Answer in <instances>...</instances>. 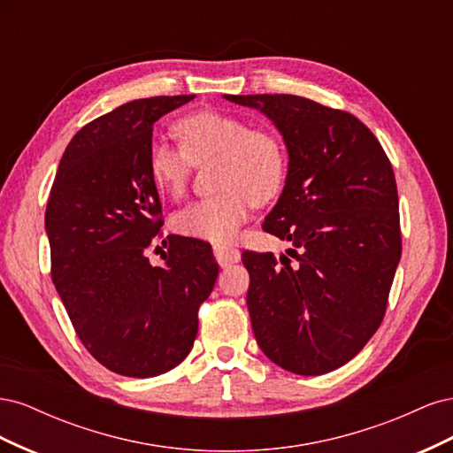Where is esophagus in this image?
<instances>
[{
  "label": "esophagus",
  "mask_w": 453,
  "mask_h": 453,
  "mask_svg": "<svg viewBox=\"0 0 453 453\" xmlns=\"http://www.w3.org/2000/svg\"><path fill=\"white\" fill-rule=\"evenodd\" d=\"M213 255L217 258V263L221 266H228V265H234L240 260V251L236 248H230V245H213Z\"/></svg>",
  "instance_id": "obj_1"
}]
</instances>
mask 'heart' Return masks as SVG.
<instances>
[{
    "label": "heart",
    "mask_w": 453,
    "mask_h": 453,
    "mask_svg": "<svg viewBox=\"0 0 453 453\" xmlns=\"http://www.w3.org/2000/svg\"><path fill=\"white\" fill-rule=\"evenodd\" d=\"M181 149L155 143L149 153V175L164 196L181 198L193 173V164L213 157L217 164L215 196L190 202L173 217V228L183 236L226 242L250 217L253 203L276 196L285 181L287 158L276 135L250 128L234 115L198 111L183 117L173 128Z\"/></svg>",
    "instance_id": "b5f03b06"
}]
</instances>
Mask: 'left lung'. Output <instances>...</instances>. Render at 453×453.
<instances>
[{"instance_id":"1","label":"left lung","mask_w":453,"mask_h":453,"mask_svg":"<svg viewBox=\"0 0 453 453\" xmlns=\"http://www.w3.org/2000/svg\"><path fill=\"white\" fill-rule=\"evenodd\" d=\"M225 100L266 115L289 155L283 193L263 228L295 245L296 263L242 255L257 344L289 372H331L365 348L386 313L401 260L391 162L346 111L293 94Z\"/></svg>"}]
</instances>
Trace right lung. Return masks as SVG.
Wrapping results in <instances>:
<instances>
[{
  "mask_svg": "<svg viewBox=\"0 0 453 453\" xmlns=\"http://www.w3.org/2000/svg\"><path fill=\"white\" fill-rule=\"evenodd\" d=\"M195 96H155L81 128L45 213L52 281L77 336L117 374L150 378L180 365L219 266L205 242L170 236L164 265L145 255L162 205L149 175L153 125Z\"/></svg>",
  "mask_w": 453,
  "mask_h": 453,
  "instance_id": "add662e5",
  "label": "right lung"
}]
</instances>
